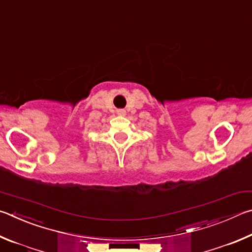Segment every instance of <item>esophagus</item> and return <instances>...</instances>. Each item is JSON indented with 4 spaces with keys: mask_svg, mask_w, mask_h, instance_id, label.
<instances>
[{
    "mask_svg": "<svg viewBox=\"0 0 252 252\" xmlns=\"http://www.w3.org/2000/svg\"><path fill=\"white\" fill-rule=\"evenodd\" d=\"M117 114H118V115H125L126 112H125V110H124V109H118V110H117Z\"/></svg>",
    "mask_w": 252,
    "mask_h": 252,
    "instance_id": "1",
    "label": "esophagus"
}]
</instances>
